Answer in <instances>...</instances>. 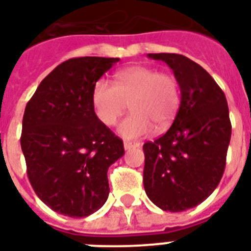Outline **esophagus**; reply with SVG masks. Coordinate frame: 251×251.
I'll list each match as a JSON object with an SVG mask.
<instances>
[{
    "instance_id": "1",
    "label": "esophagus",
    "mask_w": 251,
    "mask_h": 251,
    "mask_svg": "<svg viewBox=\"0 0 251 251\" xmlns=\"http://www.w3.org/2000/svg\"><path fill=\"white\" fill-rule=\"evenodd\" d=\"M124 149L128 151V149H131V148H139L140 147V143L137 141H128V140H124Z\"/></svg>"
}]
</instances>
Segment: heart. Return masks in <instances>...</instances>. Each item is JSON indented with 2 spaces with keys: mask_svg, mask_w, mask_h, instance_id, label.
<instances>
[{
  "mask_svg": "<svg viewBox=\"0 0 251 251\" xmlns=\"http://www.w3.org/2000/svg\"><path fill=\"white\" fill-rule=\"evenodd\" d=\"M91 103L104 126H114L131 104L132 112L122 120L118 133L139 139L168 128L180 104L179 83L173 75L151 67H131L118 72L114 83L99 79L93 86Z\"/></svg>",
  "mask_w": 251,
  "mask_h": 251,
  "instance_id": "obj_1",
  "label": "heart"
}]
</instances>
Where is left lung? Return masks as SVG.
<instances>
[{
    "mask_svg": "<svg viewBox=\"0 0 251 251\" xmlns=\"http://www.w3.org/2000/svg\"><path fill=\"white\" fill-rule=\"evenodd\" d=\"M172 68L180 104L168 132L144 144V188L164 211L180 212L208 198L224 174L232 135L224 91L205 69L178 53H148Z\"/></svg>",
    "mask_w": 251,
    "mask_h": 251,
    "instance_id": "8db88e82",
    "label": "left lung"
}]
</instances>
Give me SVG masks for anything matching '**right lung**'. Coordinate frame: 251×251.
Listing matches in <instances>:
<instances>
[{"instance_id":"obj_1","label":"right lung","mask_w":251,"mask_h":251,"mask_svg":"<svg viewBox=\"0 0 251 251\" xmlns=\"http://www.w3.org/2000/svg\"><path fill=\"white\" fill-rule=\"evenodd\" d=\"M116 57H75L43 79L25 110L21 147L27 176L44 204L86 217L108 198L107 170L124 154L122 139L97 118L93 86Z\"/></svg>"}]
</instances>
